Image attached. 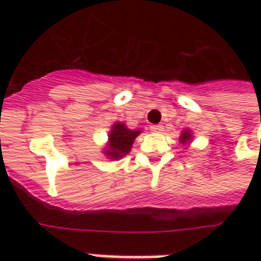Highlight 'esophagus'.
Here are the masks:
<instances>
[{"instance_id": "34e87169", "label": "esophagus", "mask_w": 261, "mask_h": 261, "mask_svg": "<svg viewBox=\"0 0 261 261\" xmlns=\"http://www.w3.org/2000/svg\"><path fill=\"white\" fill-rule=\"evenodd\" d=\"M151 130L155 131V133H161V131H164V125H161V124L151 125Z\"/></svg>"}]
</instances>
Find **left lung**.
<instances>
[{
    "label": "left lung",
    "instance_id": "left-lung-1",
    "mask_svg": "<svg viewBox=\"0 0 261 261\" xmlns=\"http://www.w3.org/2000/svg\"><path fill=\"white\" fill-rule=\"evenodd\" d=\"M193 133L192 130H189V128H186V130L181 131L180 137H179V142H180L181 145H189L190 142L193 141Z\"/></svg>",
    "mask_w": 261,
    "mask_h": 261
}]
</instances>
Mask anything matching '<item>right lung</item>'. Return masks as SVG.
<instances>
[{
    "instance_id": "obj_1",
    "label": "right lung",
    "mask_w": 261,
    "mask_h": 261,
    "mask_svg": "<svg viewBox=\"0 0 261 261\" xmlns=\"http://www.w3.org/2000/svg\"><path fill=\"white\" fill-rule=\"evenodd\" d=\"M140 134H141V130H131L125 125V123L116 121L110 127L108 142L105 145L103 153L106 155V158L112 161L121 159L130 152L133 144Z\"/></svg>"
}]
</instances>
